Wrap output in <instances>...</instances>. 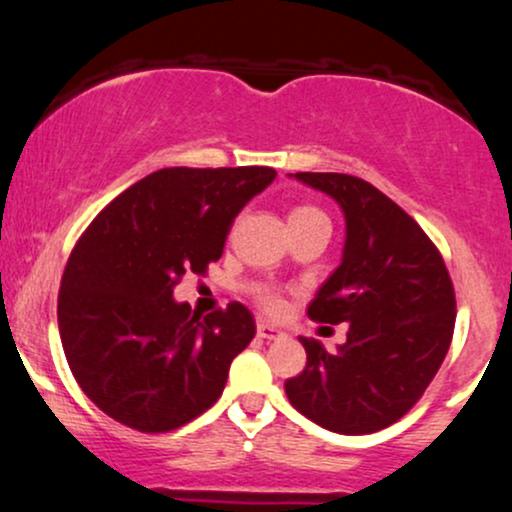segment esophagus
I'll list each match as a JSON object with an SVG mask.
<instances>
[{
    "mask_svg": "<svg viewBox=\"0 0 512 512\" xmlns=\"http://www.w3.org/2000/svg\"><path fill=\"white\" fill-rule=\"evenodd\" d=\"M257 334H260L262 339H267V342H272V339H281V337H284V332H281L279 327L269 325V322H260V325H257Z\"/></svg>",
    "mask_w": 512,
    "mask_h": 512,
    "instance_id": "obj_1",
    "label": "esophagus"
}]
</instances>
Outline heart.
I'll return each instance as SVG.
<instances>
[{
	"label": "heart",
	"mask_w": 512,
	"mask_h": 512,
	"mask_svg": "<svg viewBox=\"0 0 512 512\" xmlns=\"http://www.w3.org/2000/svg\"><path fill=\"white\" fill-rule=\"evenodd\" d=\"M313 219H327V216L322 214V211L317 207H308V204H301V207H296L289 216V221H313ZM260 301L267 310H279V305H281L279 296H276V293H272V291H262Z\"/></svg>",
	"instance_id": "b5f03b06"
}]
</instances>
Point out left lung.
Listing matches in <instances>:
<instances>
[{"label": "left lung", "mask_w": 512, "mask_h": 512, "mask_svg": "<svg viewBox=\"0 0 512 512\" xmlns=\"http://www.w3.org/2000/svg\"><path fill=\"white\" fill-rule=\"evenodd\" d=\"M342 207V264L308 305L313 320L349 322L330 354L301 339L303 373L286 380L289 402L327 431L375 433L419 402L448 354L455 291L424 228L370 182L344 173H296Z\"/></svg>", "instance_id": "1"}]
</instances>
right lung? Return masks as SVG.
Wrapping results in <instances>:
<instances>
[{
    "mask_svg": "<svg viewBox=\"0 0 512 512\" xmlns=\"http://www.w3.org/2000/svg\"><path fill=\"white\" fill-rule=\"evenodd\" d=\"M276 170L163 168L105 207L69 255L57 325L86 397L142 433H166L204 414L231 361L255 337L243 303L199 320L173 289L223 252L240 209Z\"/></svg>",
    "mask_w": 512,
    "mask_h": 512,
    "instance_id": "right-lung-1",
    "label": "right lung"
}]
</instances>
